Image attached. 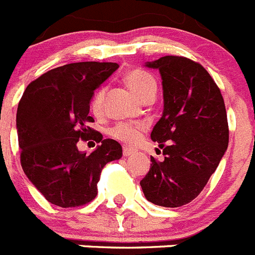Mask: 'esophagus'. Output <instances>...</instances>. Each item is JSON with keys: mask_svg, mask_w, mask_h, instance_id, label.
<instances>
[{"mask_svg": "<svg viewBox=\"0 0 255 255\" xmlns=\"http://www.w3.org/2000/svg\"><path fill=\"white\" fill-rule=\"evenodd\" d=\"M135 153L134 149H131V148H128V147H124L123 149V154L124 157H130V155H132Z\"/></svg>", "mask_w": 255, "mask_h": 255, "instance_id": "34e87169", "label": "esophagus"}]
</instances>
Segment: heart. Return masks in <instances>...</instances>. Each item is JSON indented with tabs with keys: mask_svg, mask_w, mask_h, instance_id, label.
<instances>
[{
	"mask_svg": "<svg viewBox=\"0 0 255 255\" xmlns=\"http://www.w3.org/2000/svg\"><path fill=\"white\" fill-rule=\"evenodd\" d=\"M126 85L132 91L135 96H138L140 100L147 98L150 94H155L157 91V83L152 74L144 71L140 69H135L129 71L125 75ZM106 89L105 87H101L94 92L91 100V110L94 115H100L102 112L103 100H105ZM144 126L143 125H132L128 123H120L115 125L111 130L112 138L123 141L126 144H135L141 138Z\"/></svg>",
	"mask_w": 255,
	"mask_h": 255,
	"instance_id": "heart-1",
	"label": "heart"
}]
</instances>
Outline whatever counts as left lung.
<instances>
[{
  "instance_id": "obj_1",
  "label": "left lung",
  "mask_w": 255,
  "mask_h": 255,
  "mask_svg": "<svg viewBox=\"0 0 255 255\" xmlns=\"http://www.w3.org/2000/svg\"><path fill=\"white\" fill-rule=\"evenodd\" d=\"M158 69L163 87V115L150 134L164 161L150 157L140 186L149 202L181 207L195 199L215 172L229 144L224 97L203 66L182 56L148 62Z\"/></svg>"
}]
</instances>
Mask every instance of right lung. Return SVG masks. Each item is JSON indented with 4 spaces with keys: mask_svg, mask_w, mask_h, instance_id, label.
I'll return each instance as SVG.
<instances>
[{
    "mask_svg": "<svg viewBox=\"0 0 255 255\" xmlns=\"http://www.w3.org/2000/svg\"><path fill=\"white\" fill-rule=\"evenodd\" d=\"M117 67L96 61L64 65L33 80L22 94L16 114L20 163L49 203L73 208L92 202L106 163L123 155L116 140L89 128L94 89ZM79 140L101 145L87 155L77 150Z\"/></svg>",
    "mask_w": 255,
    "mask_h": 255,
    "instance_id": "add662e5",
    "label": "right lung"
}]
</instances>
